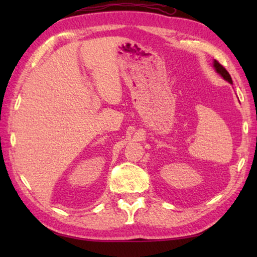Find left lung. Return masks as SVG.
<instances>
[{"mask_svg":"<svg viewBox=\"0 0 257 257\" xmlns=\"http://www.w3.org/2000/svg\"><path fill=\"white\" fill-rule=\"evenodd\" d=\"M214 68L217 73H220L221 76H222L225 80L229 81L230 84H232V79H231V76L229 75V72L225 70V68L222 66V64H220L219 62H217L216 60H214Z\"/></svg>","mask_w":257,"mask_h":257,"instance_id":"8db88e82","label":"left lung"}]
</instances>
